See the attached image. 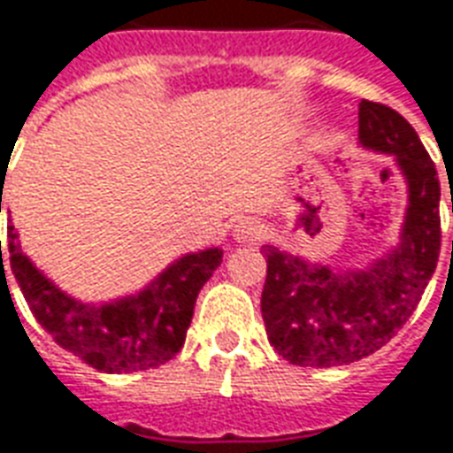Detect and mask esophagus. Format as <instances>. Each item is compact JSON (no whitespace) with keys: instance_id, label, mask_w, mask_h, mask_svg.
Segmentation results:
<instances>
[{"instance_id":"esophagus-1","label":"esophagus","mask_w":453,"mask_h":453,"mask_svg":"<svg viewBox=\"0 0 453 453\" xmlns=\"http://www.w3.org/2000/svg\"><path fill=\"white\" fill-rule=\"evenodd\" d=\"M261 233H264V227L258 226L257 220L254 219H244L237 223V227H234V240L237 242H254L261 237Z\"/></svg>"}]
</instances>
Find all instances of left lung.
Masks as SVG:
<instances>
[{"label": "left lung", "instance_id": "8db88e82", "mask_svg": "<svg viewBox=\"0 0 453 453\" xmlns=\"http://www.w3.org/2000/svg\"><path fill=\"white\" fill-rule=\"evenodd\" d=\"M358 144L395 157L406 180L399 244L365 268L337 271L265 244V333L273 349L295 365L330 368L371 357L411 319L437 268L440 178L416 130L395 109L364 99Z\"/></svg>", "mask_w": 453, "mask_h": 453}]
</instances>
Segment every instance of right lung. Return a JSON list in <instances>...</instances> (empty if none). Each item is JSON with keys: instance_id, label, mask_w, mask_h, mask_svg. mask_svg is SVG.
<instances>
[{"instance_id": "1", "label": "right lung", "mask_w": 453, "mask_h": 453, "mask_svg": "<svg viewBox=\"0 0 453 453\" xmlns=\"http://www.w3.org/2000/svg\"><path fill=\"white\" fill-rule=\"evenodd\" d=\"M9 258L33 316L58 347L96 371L133 372L158 368L182 349L196 295L223 261V250L209 247L185 254L137 295L102 303L81 302L54 285L23 254L13 226H9ZM0 261L4 273L2 240Z\"/></svg>"}]
</instances>
